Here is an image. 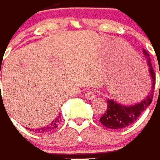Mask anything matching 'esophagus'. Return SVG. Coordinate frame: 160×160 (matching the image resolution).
<instances>
[{"label": "esophagus", "mask_w": 160, "mask_h": 160, "mask_svg": "<svg viewBox=\"0 0 160 160\" xmlns=\"http://www.w3.org/2000/svg\"><path fill=\"white\" fill-rule=\"evenodd\" d=\"M85 97L86 98L89 99V100H92L93 98H95V92L93 90H88L85 92Z\"/></svg>", "instance_id": "obj_1"}]
</instances>
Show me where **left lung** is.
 <instances>
[{"mask_svg": "<svg viewBox=\"0 0 160 160\" xmlns=\"http://www.w3.org/2000/svg\"><path fill=\"white\" fill-rule=\"evenodd\" d=\"M143 53L145 54V58H147L149 75L151 79V88L149 93L142 102H138L131 106H124L117 103L112 99H107V112L101 116L99 120L101 123L107 128L112 129V130L126 128V126H129L134 123L140 116V114L151 104L153 101V96H154V87H155V73L152 68L149 53H147L145 49H143Z\"/></svg>", "mask_w": 160, "mask_h": 160, "instance_id": "left-lung-1", "label": "left lung"}]
</instances>
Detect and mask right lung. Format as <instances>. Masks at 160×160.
<instances>
[{
	"mask_svg": "<svg viewBox=\"0 0 160 160\" xmlns=\"http://www.w3.org/2000/svg\"><path fill=\"white\" fill-rule=\"evenodd\" d=\"M60 120H61V115L58 114V116H57V117H56V118L54 119V120H53L50 124H48V126L41 127V128L34 129V130L33 129V131H34V132L39 133V134H44V133H47V132H49V131H53L56 127H58ZM26 129L29 130V128H27V127H26ZM30 131H31V130H30Z\"/></svg>",
	"mask_w": 160,
	"mask_h": 160,
	"instance_id": "add662e5",
	"label": "right lung"
}]
</instances>
